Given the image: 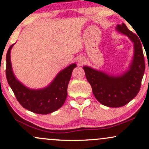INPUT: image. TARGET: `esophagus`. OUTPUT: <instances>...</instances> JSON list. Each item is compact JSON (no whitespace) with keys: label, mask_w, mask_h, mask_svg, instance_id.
<instances>
[{"label":"esophagus","mask_w":149,"mask_h":149,"mask_svg":"<svg viewBox=\"0 0 149 149\" xmlns=\"http://www.w3.org/2000/svg\"><path fill=\"white\" fill-rule=\"evenodd\" d=\"M80 62V63H81V64H82V63H81V62Z\"/></svg>","instance_id":"1"}]
</instances>
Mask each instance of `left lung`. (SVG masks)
<instances>
[{"instance_id": "1", "label": "left lung", "mask_w": 149, "mask_h": 149, "mask_svg": "<svg viewBox=\"0 0 149 149\" xmlns=\"http://www.w3.org/2000/svg\"><path fill=\"white\" fill-rule=\"evenodd\" d=\"M116 30L128 36L134 42V54L130 68L123 74L114 76L83 66L95 98L102 104L112 108L123 107L136 96L145 70L142 44L138 36L123 23L117 25Z\"/></svg>"}]
</instances>
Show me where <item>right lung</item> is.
<instances>
[{
	"label": "right lung",
	"instance_id": "add662e5",
	"mask_svg": "<svg viewBox=\"0 0 149 149\" xmlns=\"http://www.w3.org/2000/svg\"><path fill=\"white\" fill-rule=\"evenodd\" d=\"M13 45L10 46L6 56V77L17 101L24 109L34 113L47 115L58 110L66 101L68 85L76 64H70L60 71L47 87L29 89L19 82L13 72L10 53Z\"/></svg>",
	"mask_w": 149,
	"mask_h": 149
}]
</instances>
